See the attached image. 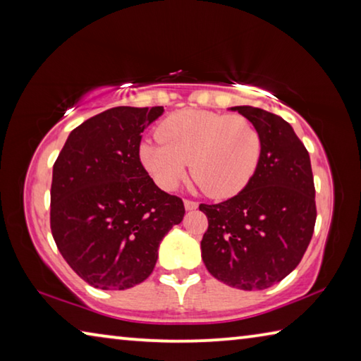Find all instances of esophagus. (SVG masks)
<instances>
[{"instance_id": "obj_1", "label": "esophagus", "mask_w": 361, "mask_h": 361, "mask_svg": "<svg viewBox=\"0 0 361 361\" xmlns=\"http://www.w3.org/2000/svg\"><path fill=\"white\" fill-rule=\"evenodd\" d=\"M199 207L197 202H194V200H188L185 199V209L189 212V210H195Z\"/></svg>"}]
</instances>
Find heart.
I'll return each instance as SVG.
<instances>
[{
	"label": "heart",
	"instance_id": "obj_1",
	"mask_svg": "<svg viewBox=\"0 0 361 361\" xmlns=\"http://www.w3.org/2000/svg\"><path fill=\"white\" fill-rule=\"evenodd\" d=\"M159 142L145 140L138 156L146 172L164 191H173L191 173L207 195L226 199L253 178L262 142L253 122L204 109H183L157 126Z\"/></svg>",
	"mask_w": 361,
	"mask_h": 361
}]
</instances>
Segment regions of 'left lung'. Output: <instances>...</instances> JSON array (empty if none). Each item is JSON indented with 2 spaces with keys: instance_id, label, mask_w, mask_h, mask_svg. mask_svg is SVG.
<instances>
[{
  "instance_id": "1",
  "label": "left lung",
  "mask_w": 361,
  "mask_h": 361,
  "mask_svg": "<svg viewBox=\"0 0 361 361\" xmlns=\"http://www.w3.org/2000/svg\"><path fill=\"white\" fill-rule=\"evenodd\" d=\"M229 109L258 129L261 161L239 194L199 205L209 218L200 250L205 267L219 282L245 291L264 290L288 276L312 239V167L305 146L280 116L255 106Z\"/></svg>"
}]
</instances>
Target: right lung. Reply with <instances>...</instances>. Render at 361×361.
Masks as SVG:
<instances>
[{
  "label": "right lung",
  "instance_id": "1",
  "mask_svg": "<svg viewBox=\"0 0 361 361\" xmlns=\"http://www.w3.org/2000/svg\"><path fill=\"white\" fill-rule=\"evenodd\" d=\"M164 106H116L84 121L54 164L51 231L84 282L127 290L151 276L185 205L156 186L140 162L142 132Z\"/></svg>",
  "mask_w": 361,
  "mask_h": 361
}]
</instances>
